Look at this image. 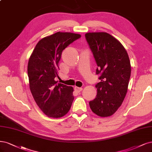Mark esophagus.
<instances>
[{
	"instance_id": "1",
	"label": "esophagus",
	"mask_w": 152,
	"mask_h": 152,
	"mask_svg": "<svg viewBox=\"0 0 152 152\" xmlns=\"http://www.w3.org/2000/svg\"><path fill=\"white\" fill-rule=\"evenodd\" d=\"M75 90L76 91H77L78 92H81V91L83 90V88H82V87H75Z\"/></svg>"
}]
</instances>
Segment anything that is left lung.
<instances>
[{"label": "left lung", "mask_w": 152, "mask_h": 152, "mask_svg": "<svg viewBox=\"0 0 152 152\" xmlns=\"http://www.w3.org/2000/svg\"><path fill=\"white\" fill-rule=\"evenodd\" d=\"M86 38L101 80L96 85L97 96L89 106L97 116H111L121 106L128 91L132 70L129 56L123 45L109 33H87Z\"/></svg>", "instance_id": "1"}]
</instances>
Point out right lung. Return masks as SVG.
<instances>
[{
  "label": "right lung",
  "mask_w": 152,
  "mask_h": 152,
  "mask_svg": "<svg viewBox=\"0 0 152 152\" xmlns=\"http://www.w3.org/2000/svg\"><path fill=\"white\" fill-rule=\"evenodd\" d=\"M79 34L57 32L38 41L28 61L29 88L35 102L45 114L59 118L69 111L74 97V88L57 83L61 53Z\"/></svg>",
  "instance_id": "obj_1"
}]
</instances>
